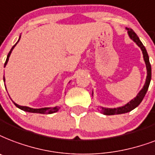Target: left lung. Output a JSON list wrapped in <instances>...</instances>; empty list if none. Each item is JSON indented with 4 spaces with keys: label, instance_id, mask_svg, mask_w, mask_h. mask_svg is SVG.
<instances>
[{
    "label": "left lung",
    "instance_id": "8db88e82",
    "mask_svg": "<svg viewBox=\"0 0 155 155\" xmlns=\"http://www.w3.org/2000/svg\"><path fill=\"white\" fill-rule=\"evenodd\" d=\"M127 34L129 35V37L131 40H133L134 42H135L137 45H138V47H140V49H141L142 51V54H143V58L144 61H145V63H146V71H147V75H146V83L144 84L143 88H141V90L137 93V95L136 97H134V99L131 100L129 102H127L126 105L123 106H120V107H117V108H106V107H102V106H100V110H101V114H105V115H113V114H124V113H127V112L133 110V109H135L137 106H138L140 105V103L143 100L144 97L146 95V92L148 90L149 86H150V83L151 80V66L150 63V60H149V55L147 54V51H146L145 46L143 45V44L141 43V41H140V39L138 37L137 34H136L134 31H133V29L131 28H127ZM93 92L92 93V96H93Z\"/></svg>",
    "mask_w": 155,
    "mask_h": 155
}]
</instances>
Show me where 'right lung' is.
I'll return each mask as SVG.
<instances>
[{"label": "right lung", "mask_w": 155, "mask_h": 155, "mask_svg": "<svg viewBox=\"0 0 155 155\" xmlns=\"http://www.w3.org/2000/svg\"><path fill=\"white\" fill-rule=\"evenodd\" d=\"M20 38H21V35L19 36V38H18V41L17 43L15 44V45L12 47L11 49H10V51H9V53L8 54V55H7L6 61H5V62L4 67L6 66L7 62H8V61H9V56H10V54H11V52L13 51V49H14V48L16 46V45L18 43ZM5 81V77H4V82ZM14 103H15V106H17L18 108H19L20 110H24V111H27V112H30V113H38V114H53V113H55V112L58 111V110L61 108L60 106H54V107H45V108H40V109H34V108H30V107H28V106H19V105H18V104H16L15 102H14Z\"/></svg>", "instance_id": "right-lung-1"}]
</instances>
